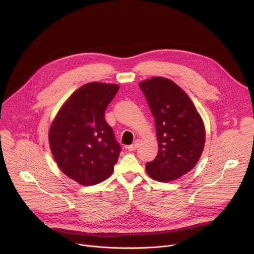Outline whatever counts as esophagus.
I'll return each instance as SVG.
<instances>
[{"mask_svg": "<svg viewBox=\"0 0 254 254\" xmlns=\"http://www.w3.org/2000/svg\"><path fill=\"white\" fill-rule=\"evenodd\" d=\"M138 143H139V142H138V140L134 141V143H132V144H130V146H128V147H127V150H128V151H130V152H131V151L136 150V148L138 147Z\"/></svg>", "mask_w": 254, "mask_h": 254, "instance_id": "34e87169", "label": "esophagus"}]
</instances>
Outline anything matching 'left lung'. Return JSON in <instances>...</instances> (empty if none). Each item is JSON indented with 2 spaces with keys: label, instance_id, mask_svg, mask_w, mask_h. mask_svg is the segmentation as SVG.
Here are the masks:
<instances>
[{
  "label": "left lung",
  "instance_id": "obj_1",
  "mask_svg": "<svg viewBox=\"0 0 254 254\" xmlns=\"http://www.w3.org/2000/svg\"><path fill=\"white\" fill-rule=\"evenodd\" d=\"M155 119L159 153L146 165L148 175L170 182L190 172L205 144L203 120L187 93L164 77H152L139 84Z\"/></svg>",
  "mask_w": 254,
  "mask_h": 254
}]
</instances>
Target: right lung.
<instances>
[{
  "label": "right lung",
  "instance_id": "obj_1",
  "mask_svg": "<svg viewBox=\"0 0 254 254\" xmlns=\"http://www.w3.org/2000/svg\"><path fill=\"white\" fill-rule=\"evenodd\" d=\"M120 86L84 84L61 106L49 129L50 150L61 171L83 186L98 184L113 174L121 146L104 120Z\"/></svg>",
  "mask_w": 254,
  "mask_h": 254
}]
</instances>
